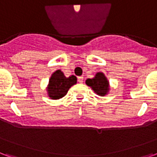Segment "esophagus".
I'll list each match as a JSON object with an SVG mask.
<instances>
[{
    "label": "esophagus",
    "instance_id": "34e87169",
    "mask_svg": "<svg viewBox=\"0 0 157 157\" xmlns=\"http://www.w3.org/2000/svg\"><path fill=\"white\" fill-rule=\"evenodd\" d=\"M78 82L80 83H82L83 82V77H82V76H80V77L78 78Z\"/></svg>",
    "mask_w": 157,
    "mask_h": 157
}]
</instances>
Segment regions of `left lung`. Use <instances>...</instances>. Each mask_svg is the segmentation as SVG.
<instances>
[{
    "label": "left lung",
    "mask_w": 157,
    "mask_h": 157,
    "mask_svg": "<svg viewBox=\"0 0 157 157\" xmlns=\"http://www.w3.org/2000/svg\"><path fill=\"white\" fill-rule=\"evenodd\" d=\"M85 83L98 96L103 97L109 94L110 83L102 72H98L93 78H88Z\"/></svg>",
    "instance_id": "left-lung-1"
}]
</instances>
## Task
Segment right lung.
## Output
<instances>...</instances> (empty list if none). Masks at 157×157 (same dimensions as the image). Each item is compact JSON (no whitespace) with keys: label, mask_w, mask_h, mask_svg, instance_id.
I'll return each mask as SVG.
<instances>
[{"label":"right lung","mask_w":157,"mask_h":157,"mask_svg":"<svg viewBox=\"0 0 157 157\" xmlns=\"http://www.w3.org/2000/svg\"><path fill=\"white\" fill-rule=\"evenodd\" d=\"M76 83L77 78L74 75L65 77L63 72L58 69L51 74L46 87L48 97L53 100L60 99L67 94L69 88Z\"/></svg>","instance_id":"right-lung-1"}]
</instances>
